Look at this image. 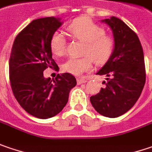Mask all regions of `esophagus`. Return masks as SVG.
Here are the masks:
<instances>
[{"label":"esophagus","instance_id":"1","mask_svg":"<svg viewBox=\"0 0 152 152\" xmlns=\"http://www.w3.org/2000/svg\"><path fill=\"white\" fill-rule=\"evenodd\" d=\"M87 80H85V79H81V78H78L77 79V83H78V85H81V84H83V83H86Z\"/></svg>","mask_w":152,"mask_h":152}]
</instances>
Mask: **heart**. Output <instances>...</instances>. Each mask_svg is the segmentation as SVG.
Here are the masks:
<instances>
[{
  "label": "heart",
  "mask_w": 152,
  "mask_h": 152,
  "mask_svg": "<svg viewBox=\"0 0 152 152\" xmlns=\"http://www.w3.org/2000/svg\"><path fill=\"white\" fill-rule=\"evenodd\" d=\"M72 38L84 42L82 58H69L61 66L64 72L80 76L92 69L93 63L105 64L115 50V39L105 33L104 28L86 17L75 19L66 27ZM51 52L57 56L66 53V39L59 31L54 32L50 39Z\"/></svg>",
  "instance_id": "1"
}]
</instances>
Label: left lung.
Here are the masks:
<instances>
[{"label":"left lung","instance_id":"left-lung-1","mask_svg":"<svg viewBox=\"0 0 152 152\" xmlns=\"http://www.w3.org/2000/svg\"><path fill=\"white\" fill-rule=\"evenodd\" d=\"M112 29L115 50L96 74L106 75L107 82L100 92L90 97L94 109L110 118L122 115L140 96L145 83L144 52L137 34L115 17L102 20Z\"/></svg>","mask_w":152,"mask_h":152}]
</instances>
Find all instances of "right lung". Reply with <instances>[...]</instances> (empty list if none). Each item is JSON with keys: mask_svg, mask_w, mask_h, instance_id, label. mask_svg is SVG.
Listing matches in <instances>:
<instances>
[{"mask_svg": "<svg viewBox=\"0 0 152 152\" xmlns=\"http://www.w3.org/2000/svg\"><path fill=\"white\" fill-rule=\"evenodd\" d=\"M61 26L60 19L46 17L32 20L13 42L9 59L12 91L19 105L35 117L48 119L63 110L69 92L77 84L69 72L45 79L43 71L59 67L52 58L50 39Z\"/></svg>", "mask_w": 152, "mask_h": 152, "instance_id": "1", "label": "right lung"}]
</instances>
